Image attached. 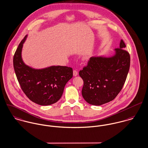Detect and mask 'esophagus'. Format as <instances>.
<instances>
[{"label": "esophagus", "instance_id": "esophagus-1", "mask_svg": "<svg viewBox=\"0 0 148 148\" xmlns=\"http://www.w3.org/2000/svg\"><path fill=\"white\" fill-rule=\"evenodd\" d=\"M78 75V71H76V70H74V71H73V75H74V77H77Z\"/></svg>", "mask_w": 148, "mask_h": 148}]
</instances>
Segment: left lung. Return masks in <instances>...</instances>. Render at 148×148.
<instances>
[{
    "mask_svg": "<svg viewBox=\"0 0 148 148\" xmlns=\"http://www.w3.org/2000/svg\"><path fill=\"white\" fill-rule=\"evenodd\" d=\"M121 40L110 56H94L79 73L84 82L82 95L88 103L99 106L114 100L121 91L130 69V56Z\"/></svg>",
    "mask_w": 148,
    "mask_h": 148,
    "instance_id": "8db88e82",
    "label": "left lung"
}]
</instances>
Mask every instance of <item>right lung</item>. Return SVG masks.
<instances>
[{"instance_id":"obj_1","label":"right lung","mask_w":148,"mask_h":148,"mask_svg":"<svg viewBox=\"0 0 148 148\" xmlns=\"http://www.w3.org/2000/svg\"><path fill=\"white\" fill-rule=\"evenodd\" d=\"M27 35L19 44L13 57V67L23 92L33 102L47 106L57 102L65 86L73 77V69L64 66L33 68L23 61L22 50Z\"/></svg>"}]
</instances>
